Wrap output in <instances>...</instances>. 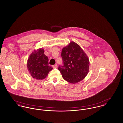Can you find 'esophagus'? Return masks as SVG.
Returning <instances> with one entry per match:
<instances>
[{
    "instance_id": "1",
    "label": "esophagus",
    "mask_w": 123,
    "mask_h": 123,
    "mask_svg": "<svg viewBox=\"0 0 123 123\" xmlns=\"http://www.w3.org/2000/svg\"><path fill=\"white\" fill-rule=\"evenodd\" d=\"M52 67L53 68H57V65H54L52 66Z\"/></svg>"
}]
</instances>
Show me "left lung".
I'll return each instance as SVG.
<instances>
[{"mask_svg": "<svg viewBox=\"0 0 123 123\" xmlns=\"http://www.w3.org/2000/svg\"><path fill=\"white\" fill-rule=\"evenodd\" d=\"M63 66L58 70L65 80L75 84L83 80L88 74L89 60L82 48L72 41L63 48L62 54Z\"/></svg>", "mask_w": 123, "mask_h": 123, "instance_id": "obj_1", "label": "left lung"}]
</instances>
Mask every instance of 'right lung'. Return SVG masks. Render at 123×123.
<instances>
[{
    "mask_svg": "<svg viewBox=\"0 0 123 123\" xmlns=\"http://www.w3.org/2000/svg\"><path fill=\"white\" fill-rule=\"evenodd\" d=\"M48 57L43 48L34 49L27 60V67L30 75L34 79L42 80L47 76L53 68L49 65Z\"/></svg>",
    "mask_w": 123,
    "mask_h": 123,
    "instance_id": "add662e5",
    "label": "right lung"
}]
</instances>
